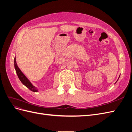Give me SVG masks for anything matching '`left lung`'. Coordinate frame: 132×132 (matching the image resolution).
Wrapping results in <instances>:
<instances>
[{"mask_svg": "<svg viewBox=\"0 0 132 132\" xmlns=\"http://www.w3.org/2000/svg\"><path fill=\"white\" fill-rule=\"evenodd\" d=\"M118 79H119V78H118Z\"/></svg>", "mask_w": 132, "mask_h": 132, "instance_id": "obj_1", "label": "left lung"}]
</instances>
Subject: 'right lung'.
I'll return each instance as SVG.
<instances>
[{
  "label": "right lung",
  "mask_w": 132,
  "mask_h": 132,
  "mask_svg": "<svg viewBox=\"0 0 132 132\" xmlns=\"http://www.w3.org/2000/svg\"><path fill=\"white\" fill-rule=\"evenodd\" d=\"M14 67L15 69L16 70V72L18 76V78H19L20 80L24 85L25 86H26L28 89H30L31 91L33 92H37L38 90L37 89L36 87L34 86L32 83L29 81V80L28 79L26 76L22 73L21 70L19 68V67L17 65L16 61V58H14Z\"/></svg>",
  "instance_id": "add662e5"
}]
</instances>
